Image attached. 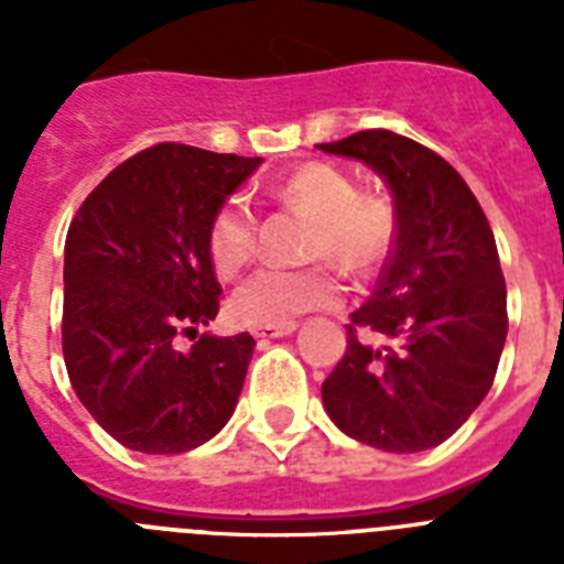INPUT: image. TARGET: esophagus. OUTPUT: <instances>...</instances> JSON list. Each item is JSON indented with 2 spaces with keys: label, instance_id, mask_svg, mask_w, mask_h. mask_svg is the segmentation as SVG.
I'll use <instances>...</instances> for the list:
<instances>
[{
  "label": "esophagus",
  "instance_id": "obj_1",
  "mask_svg": "<svg viewBox=\"0 0 564 564\" xmlns=\"http://www.w3.org/2000/svg\"><path fill=\"white\" fill-rule=\"evenodd\" d=\"M293 330H296V322H293V325H282V327H253V338H257V341H271V338L291 336Z\"/></svg>",
  "mask_w": 564,
  "mask_h": 564
}]
</instances>
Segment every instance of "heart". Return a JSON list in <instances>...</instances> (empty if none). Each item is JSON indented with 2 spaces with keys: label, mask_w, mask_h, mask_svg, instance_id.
I'll list each match as a JSON object with an SVG mask.
<instances>
[{
  "label": "heart",
  "mask_w": 564,
  "mask_h": 564,
  "mask_svg": "<svg viewBox=\"0 0 564 564\" xmlns=\"http://www.w3.org/2000/svg\"><path fill=\"white\" fill-rule=\"evenodd\" d=\"M276 200L313 220L311 257L330 259L352 279H370L395 242V208L381 194H361L350 174L330 163H302L276 186ZM208 259L223 279L237 276L257 253V214L246 197H231L208 223ZM341 285L330 268H262L231 296V316L248 327L293 325L311 311H330Z\"/></svg>",
  "instance_id": "heart-1"
}]
</instances>
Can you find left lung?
<instances>
[{"instance_id":"1","label":"left lung","mask_w":564,"mask_h":564,"mask_svg":"<svg viewBox=\"0 0 564 564\" xmlns=\"http://www.w3.org/2000/svg\"><path fill=\"white\" fill-rule=\"evenodd\" d=\"M316 149L381 174L398 217L376 291L350 313L347 350L322 383L325 410L376 449H432L495 383L508 333L495 234L460 174L403 134L364 129Z\"/></svg>"}]
</instances>
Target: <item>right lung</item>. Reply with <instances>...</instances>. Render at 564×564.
Returning <instances> with one entry per match:
<instances>
[{
	"label": "right lung",
	"mask_w": 564,
	"mask_h": 564,
	"mask_svg": "<svg viewBox=\"0 0 564 564\" xmlns=\"http://www.w3.org/2000/svg\"><path fill=\"white\" fill-rule=\"evenodd\" d=\"M259 163L158 143L112 169L69 223L64 364L78 401L127 449L181 455L234 415L257 341L197 336L223 296L206 237ZM181 335L195 338L188 351Z\"/></svg>",
	"instance_id": "add662e5"
}]
</instances>
